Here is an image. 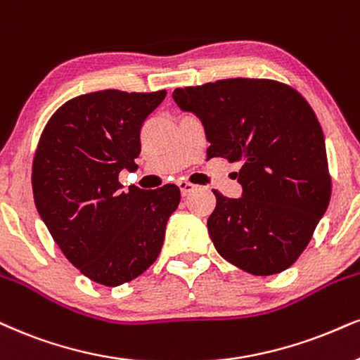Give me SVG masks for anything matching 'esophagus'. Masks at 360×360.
Instances as JSON below:
<instances>
[{
  "mask_svg": "<svg viewBox=\"0 0 360 360\" xmlns=\"http://www.w3.org/2000/svg\"><path fill=\"white\" fill-rule=\"evenodd\" d=\"M179 187H180L181 197H187V195H190L195 190V185L188 184V181H179Z\"/></svg>",
  "mask_w": 360,
  "mask_h": 360,
  "instance_id": "esophagus-1",
  "label": "esophagus"
}]
</instances>
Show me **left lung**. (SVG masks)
<instances>
[{"label": "left lung", "instance_id": "left-lung-1", "mask_svg": "<svg viewBox=\"0 0 360 360\" xmlns=\"http://www.w3.org/2000/svg\"><path fill=\"white\" fill-rule=\"evenodd\" d=\"M181 112L200 118L207 157L240 163V198L215 193L207 227L217 252L252 275L290 267L309 245L330 202L321 123L294 88L232 78L176 88Z\"/></svg>", "mask_w": 360, "mask_h": 360}]
</instances>
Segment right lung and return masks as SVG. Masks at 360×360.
I'll list each match as a JSON object with an SVG mask.
<instances>
[{"instance_id": "obj_1", "label": "right lung", "mask_w": 360, "mask_h": 360, "mask_svg": "<svg viewBox=\"0 0 360 360\" xmlns=\"http://www.w3.org/2000/svg\"><path fill=\"white\" fill-rule=\"evenodd\" d=\"M167 91L86 93L61 105L33 160L34 205L66 259L90 281L117 287L143 274L162 250L180 203L176 185L123 192L136 170L140 130Z\"/></svg>"}]
</instances>
